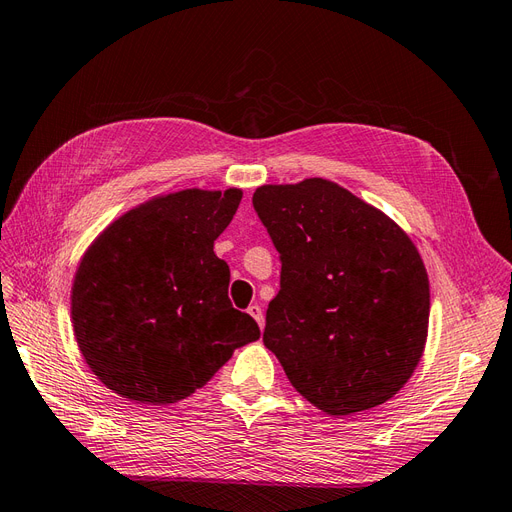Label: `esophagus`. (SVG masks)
<instances>
[{"mask_svg":"<svg viewBox=\"0 0 512 512\" xmlns=\"http://www.w3.org/2000/svg\"><path fill=\"white\" fill-rule=\"evenodd\" d=\"M247 314H250L256 322H258V327L262 329V327H265V314H262V307L260 305H250V307H247Z\"/></svg>","mask_w":512,"mask_h":512,"instance_id":"esophagus-1","label":"esophagus"}]
</instances>
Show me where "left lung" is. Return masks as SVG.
Masks as SVG:
<instances>
[{
    "instance_id": "8db88e82",
    "label": "left lung",
    "mask_w": 512,
    "mask_h": 512,
    "mask_svg": "<svg viewBox=\"0 0 512 512\" xmlns=\"http://www.w3.org/2000/svg\"><path fill=\"white\" fill-rule=\"evenodd\" d=\"M252 203L282 262L262 342L318 410L384 404L425 350L429 280L414 243L327 179L262 185Z\"/></svg>"
}]
</instances>
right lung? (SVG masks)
<instances>
[{
    "instance_id": "add662e5",
    "label": "right lung",
    "mask_w": 512,
    "mask_h": 512,
    "mask_svg": "<svg viewBox=\"0 0 512 512\" xmlns=\"http://www.w3.org/2000/svg\"><path fill=\"white\" fill-rule=\"evenodd\" d=\"M243 192L181 190L108 226L72 284V327L91 371L136 404H175L205 386L235 348L260 337L228 299L213 243Z\"/></svg>"
}]
</instances>
